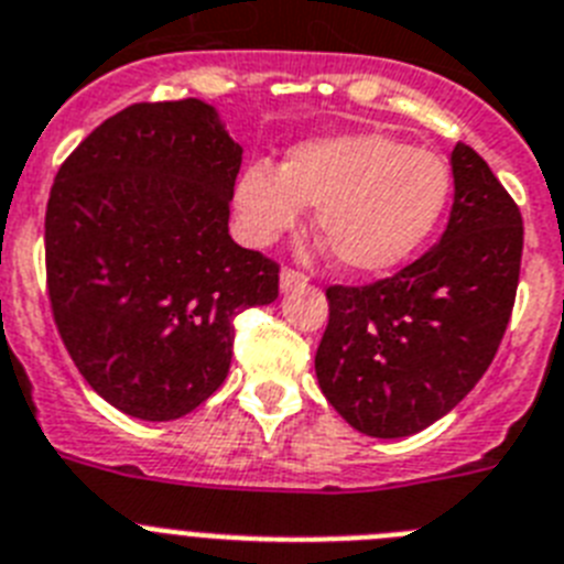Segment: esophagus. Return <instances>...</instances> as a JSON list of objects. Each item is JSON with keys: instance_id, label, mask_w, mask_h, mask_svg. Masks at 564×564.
Listing matches in <instances>:
<instances>
[{"instance_id": "obj_1", "label": "esophagus", "mask_w": 564, "mask_h": 564, "mask_svg": "<svg viewBox=\"0 0 564 564\" xmlns=\"http://www.w3.org/2000/svg\"><path fill=\"white\" fill-rule=\"evenodd\" d=\"M306 286V274L295 272V269H283L281 272V292H292Z\"/></svg>"}]
</instances>
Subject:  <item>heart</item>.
Listing matches in <instances>:
<instances>
[{
  "mask_svg": "<svg viewBox=\"0 0 564 564\" xmlns=\"http://www.w3.org/2000/svg\"><path fill=\"white\" fill-rule=\"evenodd\" d=\"M451 183L438 154L367 131L295 145L281 169L246 165L235 206L254 246H269L295 229L304 206H318L315 229L340 263L355 274H378L404 263L433 235Z\"/></svg>",
  "mask_w": 564,
  "mask_h": 564,
  "instance_id": "b5f03b06",
  "label": "heart"
}]
</instances>
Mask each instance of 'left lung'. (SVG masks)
<instances>
[{"label": "left lung", "mask_w": 564, "mask_h": 564, "mask_svg": "<svg viewBox=\"0 0 564 564\" xmlns=\"http://www.w3.org/2000/svg\"><path fill=\"white\" fill-rule=\"evenodd\" d=\"M453 209L442 240L392 278L329 286L315 352L326 401L349 427L404 438L479 384L513 312L522 215L490 165L456 143Z\"/></svg>", "instance_id": "left-lung-1"}]
</instances>
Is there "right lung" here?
Returning a JSON list of instances; mask_svg holds the SVG:
<instances>
[{
	"instance_id": "add662e5",
	"label": "right lung",
	"mask_w": 564,
	"mask_h": 564,
	"mask_svg": "<svg viewBox=\"0 0 564 564\" xmlns=\"http://www.w3.org/2000/svg\"><path fill=\"white\" fill-rule=\"evenodd\" d=\"M240 149L203 99L137 102L59 165L45 212L56 329L97 395L172 421L226 381L235 315L278 263L229 235Z\"/></svg>"
}]
</instances>
